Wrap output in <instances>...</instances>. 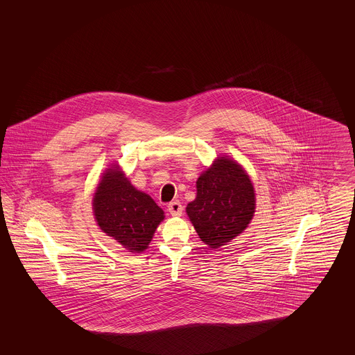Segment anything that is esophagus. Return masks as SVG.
<instances>
[{
	"instance_id": "obj_1",
	"label": "esophagus",
	"mask_w": 355,
	"mask_h": 355,
	"mask_svg": "<svg viewBox=\"0 0 355 355\" xmlns=\"http://www.w3.org/2000/svg\"><path fill=\"white\" fill-rule=\"evenodd\" d=\"M168 210L171 216H181L184 211V206L180 201H173L168 205Z\"/></svg>"
}]
</instances>
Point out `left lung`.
Masks as SVG:
<instances>
[{"label": "left lung", "mask_w": 355, "mask_h": 355, "mask_svg": "<svg viewBox=\"0 0 355 355\" xmlns=\"http://www.w3.org/2000/svg\"><path fill=\"white\" fill-rule=\"evenodd\" d=\"M254 189L236 162L220 157L197 181V197L186 207L200 238L211 249L241 234L253 218Z\"/></svg>", "instance_id": "1"}]
</instances>
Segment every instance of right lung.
I'll list each match as a JSON object with an SVG mask.
<instances>
[{
	"mask_svg": "<svg viewBox=\"0 0 355 355\" xmlns=\"http://www.w3.org/2000/svg\"><path fill=\"white\" fill-rule=\"evenodd\" d=\"M102 232L130 252H144L164 220V210L152 197L138 191L117 169H109L93 200Z\"/></svg>",
	"mask_w": 355,
	"mask_h": 355,
	"instance_id": "obj_1",
	"label": "right lung"
}]
</instances>
